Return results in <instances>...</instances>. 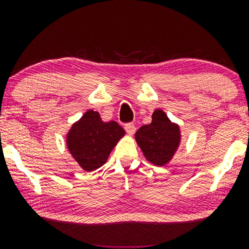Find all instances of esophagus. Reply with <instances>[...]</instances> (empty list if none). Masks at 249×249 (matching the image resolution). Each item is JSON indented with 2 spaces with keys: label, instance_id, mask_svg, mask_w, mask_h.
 <instances>
[{
  "label": "esophagus",
  "instance_id": "1",
  "mask_svg": "<svg viewBox=\"0 0 249 249\" xmlns=\"http://www.w3.org/2000/svg\"><path fill=\"white\" fill-rule=\"evenodd\" d=\"M125 131H126L127 134L132 136L136 132V126H134V124H126L125 125Z\"/></svg>",
  "mask_w": 249,
  "mask_h": 249
}]
</instances>
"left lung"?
Instances as JSON below:
<instances>
[{
  "instance_id": "left-lung-1",
  "label": "left lung",
  "mask_w": 249,
  "mask_h": 249,
  "mask_svg": "<svg viewBox=\"0 0 249 249\" xmlns=\"http://www.w3.org/2000/svg\"><path fill=\"white\" fill-rule=\"evenodd\" d=\"M136 141L145 158L153 165L164 166L172 159L180 144L179 125L172 123L164 111L153 112L151 124L136 132Z\"/></svg>"
}]
</instances>
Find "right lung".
Returning a JSON list of instances; mask_svg holds the SVG:
<instances>
[{"mask_svg": "<svg viewBox=\"0 0 249 249\" xmlns=\"http://www.w3.org/2000/svg\"><path fill=\"white\" fill-rule=\"evenodd\" d=\"M124 134L118 123L103 122L97 111L89 110L71 126L67 146L79 166L91 172L107 162L108 154Z\"/></svg>", "mask_w": 249, "mask_h": 249, "instance_id": "1", "label": "right lung"}]
</instances>
